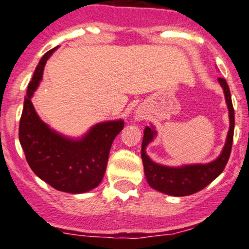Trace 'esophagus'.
<instances>
[{"instance_id":"1","label":"esophagus","mask_w":249,"mask_h":249,"mask_svg":"<svg viewBox=\"0 0 249 249\" xmlns=\"http://www.w3.org/2000/svg\"><path fill=\"white\" fill-rule=\"evenodd\" d=\"M139 117H142V113H138V118H139Z\"/></svg>"}]
</instances>
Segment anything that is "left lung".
<instances>
[{"instance_id": "left-lung-1", "label": "left lung", "mask_w": 249, "mask_h": 249, "mask_svg": "<svg viewBox=\"0 0 249 249\" xmlns=\"http://www.w3.org/2000/svg\"><path fill=\"white\" fill-rule=\"evenodd\" d=\"M219 83L224 89L226 103H227L228 111H230L231 124L224 150H222L219 158H216L214 161L205 165H187V166L182 167H167L156 164L148 158L146 152H145V148H146L148 142H152L153 137L156 136V131L148 126L145 127L142 144V159L148 185L154 190L174 196H190V194L199 192L202 188L206 187L224 171L228 159H230L231 151H232L234 108L227 82L225 78H219Z\"/></svg>"}]
</instances>
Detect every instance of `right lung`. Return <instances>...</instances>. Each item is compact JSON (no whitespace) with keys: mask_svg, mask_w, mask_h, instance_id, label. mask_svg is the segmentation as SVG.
<instances>
[{"mask_svg":"<svg viewBox=\"0 0 249 249\" xmlns=\"http://www.w3.org/2000/svg\"><path fill=\"white\" fill-rule=\"evenodd\" d=\"M56 49L42 57L28 85L19 119V142L37 177L62 192L84 193L101 184L111 145L124 127V122L99 123L82 139L72 141L56 133L39 119L31 97L41 82L45 63Z\"/></svg>","mask_w":249,"mask_h":249,"instance_id":"1","label":"right lung"}]
</instances>
